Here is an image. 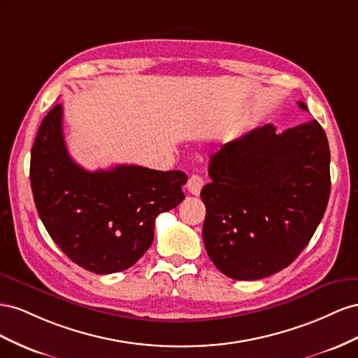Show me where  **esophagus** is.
<instances>
[{
    "label": "esophagus",
    "mask_w": 358,
    "mask_h": 358,
    "mask_svg": "<svg viewBox=\"0 0 358 358\" xmlns=\"http://www.w3.org/2000/svg\"><path fill=\"white\" fill-rule=\"evenodd\" d=\"M202 186H203L202 177H201V176H196V173H193V176L189 178L187 190L192 193V195H199Z\"/></svg>",
    "instance_id": "obj_1"
}]
</instances>
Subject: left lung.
Instances as JSON below:
<instances>
[{"instance_id":"obj_1","label":"left lung","mask_w":358,"mask_h":358,"mask_svg":"<svg viewBox=\"0 0 358 358\" xmlns=\"http://www.w3.org/2000/svg\"><path fill=\"white\" fill-rule=\"evenodd\" d=\"M208 176L201 199L210 259L231 279L268 278L299 257L324 216L329 141L316 120L282 134L265 124L224 144L210 159Z\"/></svg>"}]
</instances>
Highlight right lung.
Returning a JSON list of instances; mask_svg holds the SVG:
<instances>
[{
	"label": "right lung",
	"mask_w": 358,
	"mask_h": 358,
	"mask_svg": "<svg viewBox=\"0 0 358 358\" xmlns=\"http://www.w3.org/2000/svg\"><path fill=\"white\" fill-rule=\"evenodd\" d=\"M33 196L48 234L64 255L91 273L127 270L151 246L155 222L185 199L187 176L117 165L90 172L70 157L63 106L38 127L29 163Z\"/></svg>",
	"instance_id": "right-lung-1"
}]
</instances>
